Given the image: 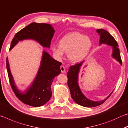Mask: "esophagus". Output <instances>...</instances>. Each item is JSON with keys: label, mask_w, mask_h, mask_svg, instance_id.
Segmentation results:
<instances>
[{"label": "esophagus", "mask_w": 128, "mask_h": 128, "mask_svg": "<svg viewBox=\"0 0 128 128\" xmlns=\"http://www.w3.org/2000/svg\"><path fill=\"white\" fill-rule=\"evenodd\" d=\"M60 69H61V71L62 73L66 72V69H65V67L63 66H60Z\"/></svg>", "instance_id": "34e87169"}]
</instances>
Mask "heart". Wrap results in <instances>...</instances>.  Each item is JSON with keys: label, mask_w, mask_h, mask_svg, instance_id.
<instances>
[{"label": "heart", "mask_w": 128, "mask_h": 128, "mask_svg": "<svg viewBox=\"0 0 128 128\" xmlns=\"http://www.w3.org/2000/svg\"><path fill=\"white\" fill-rule=\"evenodd\" d=\"M92 47L90 38L78 32H72L62 36L59 42V46L52 45L53 53L58 59H62L64 54H68L69 61L77 63L87 57Z\"/></svg>", "instance_id": "b5f03b06"}]
</instances>
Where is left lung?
Instances as JSON below:
<instances>
[{
	"label": "left lung",
	"mask_w": 128,
	"mask_h": 128,
	"mask_svg": "<svg viewBox=\"0 0 128 128\" xmlns=\"http://www.w3.org/2000/svg\"><path fill=\"white\" fill-rule=\"evenodd\" d=\"M96 32L100 36L99 45L102 44H107L112 47V57L117 60L121 65H122L120 51L118 48V44L114 38L106 30L100 29H97ZM84 61L80 63L76 64L75 66H71L69 68L67 77H68V85L70 90L71 97L78 104L85 107H94L102 104L111 95L112 92L104 100L100 101H93L84 95L81 92L78 85V75L81 67Z\"/></svg>",
	"instance_id": "obj_1"
}]
</instances>
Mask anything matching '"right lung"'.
<instances>
[{
	"label": "right lung",
	"mask_w": 128,
	"mask_h": 128,
	"mask_svg": "<svg viewBox=\"0 0 128 128\" xmlns=\"http://www.w3.org/2000/svg\"><path fill=\"white\" fill-rule=\"evenodd\" d=\"M55 32L50 24L31 23L15 34L10 50H11L19 41L26 40H34L42 47L50 48ZM42 57L36 77L29 87L22 92L18 89L15 84L8 58L6 60L10 84L15 95L24 103L35 107L45 104L50 99L52 95L51 84L54 78L61 73L62 62L54 59L45 51H43Z\"/></svg>",
	"instance_id": "1"
}]
</instances>
